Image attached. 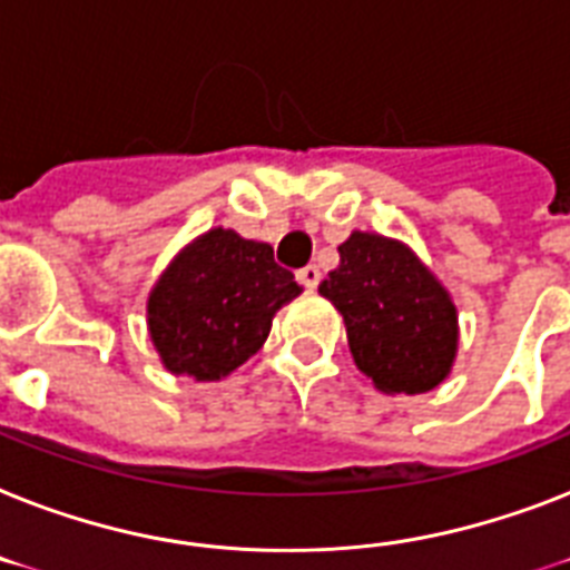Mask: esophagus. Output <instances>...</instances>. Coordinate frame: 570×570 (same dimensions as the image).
<instances>
[{
	"label": "esophagus",
	"instance_id": "1",
	"mask_svg": "<svg viewBox=\"0 0 570 570\" xmlns=\"http://www.w3.org/2000/svg\"><path fill=\"white\" fill-rule=\"evenodd\" d=\"M298 281L307 286V289H316L318 281H322V272H318V266H313V263H309V266H304V269L298 272Z\"/></svg>",
	"mask_w": 570,
	"mask_h": 570
}]
</instances>
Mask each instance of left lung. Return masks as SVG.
<instances>
[{
  "mask_svg": "<svg viewBox=\"0 0 570 570\" xmlns=\"http://www.w3.org/2000/svg\"><path fill=\"white\" fill-rule=\"evenodd\" d=\"M318 293L342 313L351 357L381 392L421 395L451 374L456 304L406 243L354 230Z\"/></svg>",
  "mask_w": 570,
  "mask_h": 570,
  "instance_id": "8db88e82",
  "label": "left lung"
}]
</instances>
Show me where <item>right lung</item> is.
<instances>
[{
    "label": "right lung",
    "mask_w": 570,
    "mask_h": 570,
    "mask_svg": "<svg viewBox=\"0 0 570 570\" xmlns=\"http://www.w3.org/2000/svg\"><path fill=\"white\" fill-rule=\"evenodd\" d=\"M301 295L269 243L210 228L187 243L151 286L146 325L166 372L213 383L263 348L272 318Z\"/></svg>",
    "instance_id": "obj_1"
}]
</instances>
